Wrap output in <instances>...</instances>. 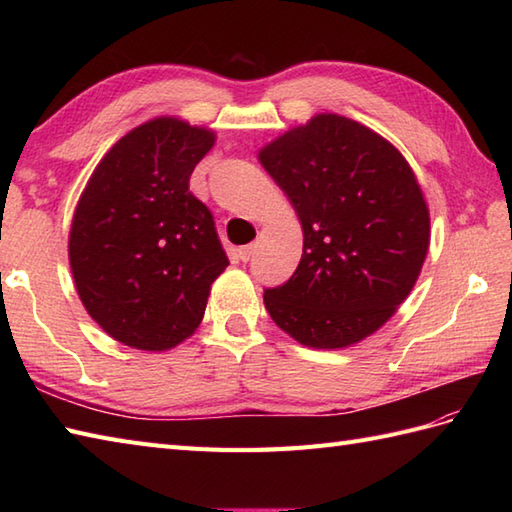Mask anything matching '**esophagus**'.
Returning a JSON list of instances; mask_svg holds the SVG:
<instances>
[{
    "instance_id": "34e87169",
    "label": "esophagus",
    "mask_w": 512,
    "mask_h": 512,
    "mask_svg": "<svg viewBox=\"0 0 512 512\" xmlns=\"http://www.w3.org/2000/svg\"><path fill=\"white\" fill-rule=\"evenodd\" d=\"M255 248H257L255 244H246V246H242V248L237 250V257L242 259V262H248V259L255 255Z\"/></svg>"
}]
</instances>
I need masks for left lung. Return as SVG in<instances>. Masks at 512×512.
I'll return each instance as SVG.
<instances>
[{"mask_svg":"<svg viewBox=\"0 0 512 512\" xmlns=\"http://www.w3.org/2000/svg\"><path fill=\"white\" fill-rule=\"evenodd\" d=\"M303 228L295 273L264 306L301 345L336 350L389 321L429 250V209L409 162L372 129L319 114L259 151Z\"/></svg>","mask_w":512,"mask_h":512,"instance_id":"1","label":"left lung"}]
</instances>
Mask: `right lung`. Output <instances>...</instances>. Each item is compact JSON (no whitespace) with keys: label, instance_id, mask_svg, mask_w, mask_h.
I'll use <instances>...</instances> for the list:
<instances>
[{"label":"right lung","instance_id":"add662e5","mask_svg":"<svg viewBox=\"0 0 512 512\" xmlns=\"http://www.w3.org/2000/svg\"><path fill=\"white\" fill-rule=\"evenodd\" d=\"M211 129L160 116L94 169L70 228L74 286L90 317L136 350H171L198 328L228 257L211 211L189 191Z\"/></svg>","mask_w":512,"mask_h":512}]
</instances>
